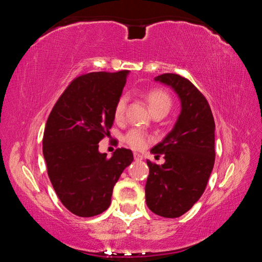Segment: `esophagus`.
Listing matches in <instances>:
<instances>
[{"instance_id": "esophagus-1", "label": "esophagus", "mask_w": 262, "mask_h": 262, "mask_svg": "<svg viewBox=\"0 0 262 262\" xmlns=\"http://www.w3.org/2000/svg\"><path fill=\"white\" fill-rule=\"evenodd\" d=\"M134 158H135V161H142V159H143V156H142L141 154L134 152Z\"/></svg>"}]
</instances>
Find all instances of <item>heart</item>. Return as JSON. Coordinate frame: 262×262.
<instances>
[{
	"instance_id": "obj_1",
	"label": "heart",
	"mask_w": 262,
	"mask_h": 262,
	"mask_svg": "<svg viewBox=\"0 0 262 262\" xmlns=\"http://www.w3.org/2000/svg\"><path fill=\"white\" fill-rule=\"evenodd\" d=\"M147 99L152 112L159 110H164L168 112V110H170L172 104L170 96H168L165 91L158 90V89H155V90L150 91L147 96ZM127 103L128 97L126 95L121 96L120 98L118 99L114 107L115 118L121 119L123 117L127 107ZM150 140H151L150 135H148V133H145L143 129H141V128H133V129L128 132L125 136V141L127 142V144L136 150L144 149L147 147Z\"/></svg>"
}]
</instances>
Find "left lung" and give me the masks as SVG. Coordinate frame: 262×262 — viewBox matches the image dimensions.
<instances>
[{
	"label": "left lung",
	"instance_id": "8db88e82",
	"mask_svg": "<svg viewBox=\"0 0 262 262\" xmlns=\"http://www.w3.org/2000/svg\"><path fill=\"white\" fill-rule=\"evenodd\" d=\"M155 81L178 95L181 110L172 130L150 150L156 157L163 155L165 163L147 161L145 202L156 215L176 219L205 192L215 163V121L205 96L187 78L163 74Z\"/></svg>",
	"mask_w": 262,
	"mask_h": 262
}]
</instances>
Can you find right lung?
Segmentation results:
<instances>
[{"instance_id": "right-lung-1", "label": "right lung", "mask_w": 262, "mask_h": 262, "mask_svg": "<svg viewBox=\"0 0 262 262\" xmlns=\"http://www.w3.org/2000/svg\"><path fill=\"white\" fill-rule=\"evenodd\" d=\"M129 72L89 73L69 84L47 119L42 154L55 193L67 209L92 217L111 205L113 187L133 162L129 149L107 158L99 142L114 121V107Z\"/></svg>"}]
</instances>
